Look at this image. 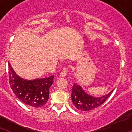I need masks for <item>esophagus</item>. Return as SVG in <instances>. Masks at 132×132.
Masks as SVG:
<instances>
[{"mask_svg":"<svg viewBox=\"0 0 132 132\" xmlns=\"http://www.w3.org/2000/svg\"><path fill=\"white\" fill-rule=\"evenodd\" d=\"M67 67H64L62 69L61 72L60 73V76L62 77H65L67 76Z\"/></svg>","mask_w":132,"mask_h":132,"instance_id":"obj_1","label":"esophagus"}]
</instances>
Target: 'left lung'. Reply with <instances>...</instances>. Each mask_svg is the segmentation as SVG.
Instances as JSON below:
<instances>
[{"label": "left lung", "instance_id": "1", "mask_svg": "<svg viewBox=\"0 0 132 132\" xmlns=\"http://www.w3.org/2000/svg\"><path fill=\"white\" fill-rule=\"evenodd\" d=\"M112 91L101 97H94L85 93L80 85L74 83L72 88L71 100L77 109L80 111H88L103 104Z\"/></svg>", "mask_w": 132, "mask_h": 132}]
</instances>
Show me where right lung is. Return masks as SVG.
Returning a JSON list of instances; mask_svg holds the SVG:
<instances>
[{
  "mask_svg": "<svg viewBox=\"0 0 132 132\" xmlns=\"http://www.w3.org/2000/svg\"><path fill=\"white\" fill-rule=\"evenodd\" d=\"M9 83L16 97L21 102L33 108H39L49 99L50 88L53 82V75L34 80L20 77L9 62Z\"/></svg>",
  "mask_w": 132,
  "mask_h": 132,
  "instance_id": "right-lung-1",
  "label": "right lung"
}]
</instances>
